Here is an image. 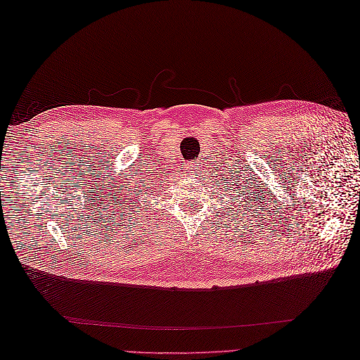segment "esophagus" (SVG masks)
I'll return each instance as SVG.
<instances>
[{"label": "esophagus", "mask_w": 360, "mask_h": 360, "mask_svg": "<svg viewBox=\"0 0 360 360\" xmlns=\"http://www.w3.org/2000/svg\"><path fill=\"white\" fill-rule=\"evenodd\" d=\"M195 169H197V168H195Z\"/></svg>", "instance_id": "1"}]
</instances>
